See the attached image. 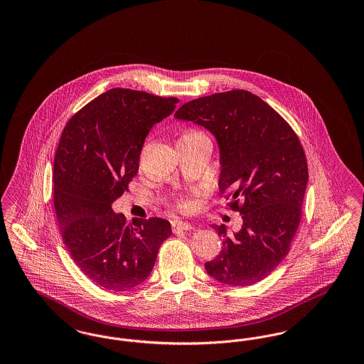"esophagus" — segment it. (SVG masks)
I'll return each instance as SVG.
<instances>
[{"label":"esophagus","instance_id":"obj_1","mask_svg":"<svg viewBox=\"0 0 364 364\" xmlns=\"http://www.w3.org/2000/svg\"><path fill=\"white\" fill-rule=\"evenodd\" d=\"M193 229V226L188 224V223H183V221H176L173 223V230L177 233V232H188V230H192Z\"/></svg>","mask_w":364,"mask_h":364}]
</instances>
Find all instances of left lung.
<instances>
[{"label":"left lung","mask_w":364,"mask_h":364,"mask_svg":"<svg viewBox=\"0 0 364 364\" xmlns=\"http://www.w3.org/2000/svg\"><path fill=\"white\" fill-rule=\"evenodd\" d=\"M174 119L215 138L218 187L230 192V208L242 214V229L233 235L225 225H210L223 237V251L205 264L206 272L226 285H254L288 255L300 224L309 181L303 147L288 122L245 90L193 100Z\"/></svg>","instance_id":"1"}]
</instances>
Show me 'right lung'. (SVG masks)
Returning <instances> with one entry per match:
<instances>
[{"label": "right lung", "mask_w": 364, "mask_h": 364, "mask_svg": "<svg viewBox=\"0 0 364 364\" xmlns=\"http://www.w3.org/2000/svg\"><path fill=\"white\" fill-rule=\"evenodd\" d=\"M178 104L144 91L113 88L65 125L53 169L54 208L77 267L107 291L124 292L150 276L161 244L172 235L162 218H134L112 203L139 171L143 143Z\"/></svg>", "instance_id": "right-lung-1"}]
</instances>
